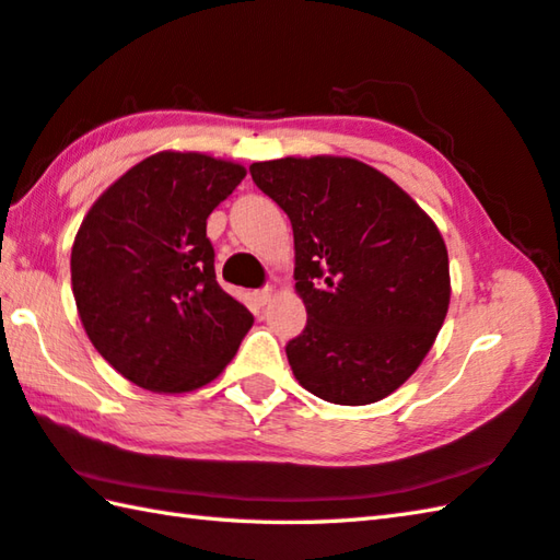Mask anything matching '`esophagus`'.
Instances as JSON below:
<instances>
[{
    "mask_svg": "<svg viewBox=\"0 0 560 560\" xmlns=\"http://www.w3.org/2000/svg\"><path fill=\"white\" fill-rule=\"evenodd\" d=\"M271 295H273V289H271V287H265V289L255 291V301H257L259 305H267V303L271 301Z\"/></svg>",
    "mask_w": 560,
    "mask_h": 560,
    "instance_id": "1",
    "label": "esophagus"
}]
</instances>
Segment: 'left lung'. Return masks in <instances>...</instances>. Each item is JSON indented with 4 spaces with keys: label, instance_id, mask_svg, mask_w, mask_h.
<instances>
[{
    "label": "left lung",
    "instance_id": "left-lung-1",
    "mask_svg": "<svg viewBox=\"0 0 560 560\" xmlns=\"http://www.w3.org/2000/svg\"><path fill=\"white\" fill-rule=\"evenodd\" d=\"M249 174L293 228L295 291L308 313L287 345L293 376L337 405L390 396L448 311L440 230L396 182L352 158L255 162Z\"/></svg>",
    "mask_w": 560,
    "mask_h": 560
}]
</instances>
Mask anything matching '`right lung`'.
<instances>
[{"label": "right lung", "instance_id": "add662e5", "mask_svg": "<svg viewBox=\"0 0 560 560\" xmlns=\"http://www.w3.org/2000/svg\"><path fill=\"white\" fill-rule=\"evenodd\" d=\"M245 167L158 152L98 196L72 245V293L96 352L152 393L211 383L255 317L215 281L206 221Z\"/></svg>", "mask_w": 560, "mask_h": 560}]
</instances>
